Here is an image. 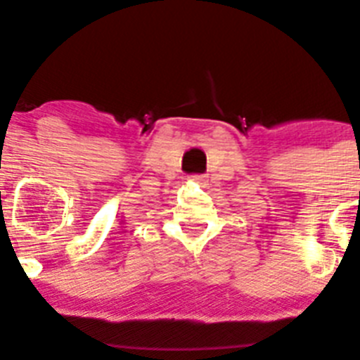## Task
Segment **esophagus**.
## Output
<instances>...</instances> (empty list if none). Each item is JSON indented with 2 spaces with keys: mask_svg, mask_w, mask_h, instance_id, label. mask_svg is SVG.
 Here are the masks:
<instances>
[{
  "mask_svg": "<svg viewBox=\"0 0 360 360\" xmlns=\"http://www.w3.org/2000/svg\"><path fill=\"white\" fill-rule=\"evenodd\" d=\"M191 179H193V181H198V183H200V181H204V179H205V176H191Z\"/></svg>",
  "mask_w": 360,
  "mask_h": 360,
  "instance_id": "obj_1",
  "label": "esophagus"
}]
</instances>
